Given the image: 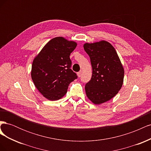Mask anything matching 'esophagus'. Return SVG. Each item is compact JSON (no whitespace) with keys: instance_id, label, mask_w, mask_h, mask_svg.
Instances as JSON below:
<instances>
[{"instance_id":"obj_1","label":"esophagus","mask_w":151,"mask_h":151,"mask_svg":"<svg viewBox=\"0 0 151 151\" xmlns=\"http://www.w3.org/2000/svg\"><path fill=\"white\" fill-rule=\"evenodd\" d=\"M81 74H82V71H79V72H77V76H78L79 77H80L81 76Z\"/></svg>"}]
</instances>
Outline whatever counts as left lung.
I'll return each mask as SVG.
<instances>
[{
  "mask_svg": "<svg viewBox=\"0 0 151 151\" xmlns=\"http://www.w3.org/2000/svg\"><path fill=\"white\" fill-rule=\"evenodd\" d=\"M84 49L93 68L91 79L85 86L87 97L95 104L106 103L122 88L124 78L122 63L115 48L105 40L86 43Z\"/></svg>",
  "mask_w": 151,
  "mask_h": 151,
  "instance_id": "1",
  "label": "left lung"
}]
</instances>
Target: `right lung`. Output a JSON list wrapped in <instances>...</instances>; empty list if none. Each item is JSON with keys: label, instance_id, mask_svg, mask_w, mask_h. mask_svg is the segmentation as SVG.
I'll return each instance as SVG.
<instances>
[{"label": "right lung", "instance_id": "right-lung-1", "mask_svg": "<svg viewBox=\"0 0 151 151\" xmlns=\"http://www.w3.org/2000/svg\"><path fill=\"white\" fill-rule=\"evenodd\" d=\"M77 43L59 36L45 45L32 63L31 76L35 87L45 98L56 101L67 92L70 83L77 78L70 69V55Z\"/></svg>", "mask_w": 151, "mask_h": 151}]
</instances>
